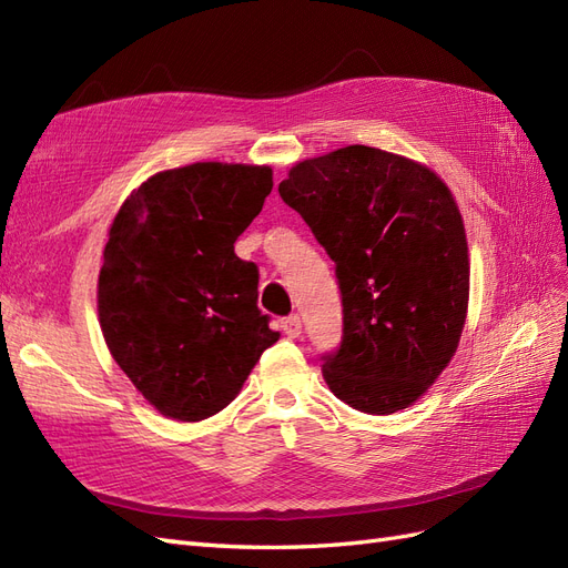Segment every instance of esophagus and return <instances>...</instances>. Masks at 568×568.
<instances>
[{"label": "esophagus", "instance_id": "obj_1", "mask_svg": "<svg viewBox=\"0 0 568 568\" xmlns=\"http://www.w3.org/2000/svg\"><path fill=\"white\" fill-rule=\"evenodd\" d=\"M282 332H284L288 338H298V336L303 334V324H301V317H298V315L284 317V320H282Z\"/></svg>", "mask_w": 568, "mask_h": 568}]
</instances>
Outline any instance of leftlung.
<instances>
[{"label":"left lung","mask_w":568,"mask_h":568,"mask_svg":"<svg viewBox=\"0 0 568 568\" xmlns=\"http://www.w3.org/2000/svg\"><path fill=\"white\" fill-rule=\"evenodd\" d=\"M336 263L343 341L322 376L367 415L415 405L459 346L469 246L459 205L432 168L365 144L298 161L280 184Z\"/></svg>","instance_id":"1"}]
</instances>
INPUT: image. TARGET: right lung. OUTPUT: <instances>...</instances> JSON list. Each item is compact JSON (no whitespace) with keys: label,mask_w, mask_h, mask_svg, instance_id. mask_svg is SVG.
<instances>
[{"label":"right lung","mask_w":568,"mask_h":568,"mask_svg":"<svg viewBox=\"0 0 568 568\" xmlns=\"http://www.w3.org/2000/svg\"><path fill=\"white\" fill-rule=\"evenodd\" d=\"M270 192V165L192 163L132 189L111 222L97 282L101 334L168 419L225 409L280 338L257 311V267L234 253Z\"/></svg>","instance_id":"1"}]
</instances>
